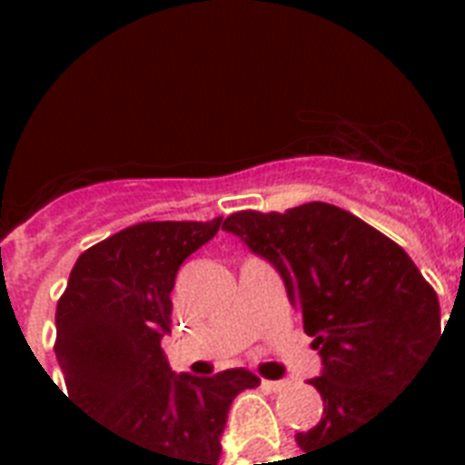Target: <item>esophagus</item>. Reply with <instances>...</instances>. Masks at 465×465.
Returning <instances> with one entry per match:
<instances>
[{
    "instance_id": "esophagus-1",
    "label": "esophagus",
    "mask_w": 465,
    "mask_h": 465,
    "mask_svg": "<svg viewBox=\"0 0 465 465\" xmlns=\"http://www.w3.org/2000/svg\"><path fill=\"white\" fill-rule=\"evenodd\" d=\"M261 386L265 391H275V393H277V391H282L284 386H287V381H270V379H262Z\"/></svg>"
}]
</instances>
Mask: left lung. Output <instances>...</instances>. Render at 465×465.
Instances as JSON below:
<instances>
[{"label":"left lung","instance_id":"8db88e82","mask_svg":"<svg viewBox=\"0 0 465 465\" xmlns=\"http://www.w3.org/2000/svg\"><path fill=\"white\" fill-rule=\"evenodd\" d=\"M222 229L280 272L321 354L309 383L323 418L297 434L304 454L357 432L411 386L441 338V316L437 292L398 243L328 203L236 212Z\"/></svg>","mask_w":465,"mask_h":465}]
</instances>
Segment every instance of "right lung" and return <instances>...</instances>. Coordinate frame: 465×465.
<instances>
[{
	"mask_svg": "<svg viewBox=\"0 0 465 465\" xmlns=\"http://www.w3.org/2000/svg\"><path fill=\"white\" fill-rule=\"evenodd\" d=\"M212 222H142L79 255L57 302L67 396L159 465H217L232 401L261 379L248 369L175 374L161 350L183 261L219 232ZM60 389V386H57Z\"/></svg>",
	"mask_w": 465,
	"mask_h": 465,
	"instance_id": "add662e5",
	"label": "right lung"
}]
</instances>
